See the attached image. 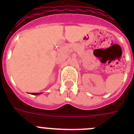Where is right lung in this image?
Returning <instances> with one entry per match:
<instances>
[{"mask_svg": "<svg viewBox=\"0 0 134 134\" xmlns=\"http://www.w3.org/2000/svg\"><path fill=\"white\" fill-rule=\"evenodd\" d=\"M40 94V93H33L32 94H35V95H37V94Z\"/></svg>", "mask_w": 134, "mask_h": 134, "instance_id": "obj_1", "label": "right lung"}]
</instances>
